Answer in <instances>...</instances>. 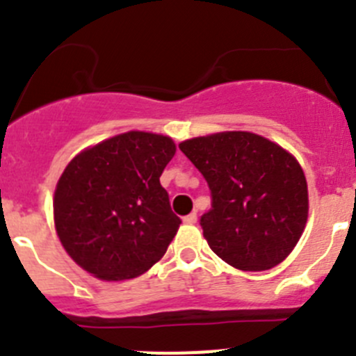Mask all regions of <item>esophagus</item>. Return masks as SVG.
<instances>
[{
	"label": "esophagus",
	"instance_id": "34e87169",
	"mask_svg": "<svg viewBox=\"0 0 356 356\" xmlns=\"http://www.w3.org/2000/svg\"><path fill=\"white\" fill-rule=\"evenodd\" d=\"M184 222H185V223H195V222H197V213L192 211L191 215L184 216Z\"/></svg>",
	"mask_w": 356,
	"mask_h": 356
}]
</instances>
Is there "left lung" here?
<instances>
[{
    "instance_id": "obj_1",
    "label": "left lung",
    "mask_w": 356,
    "mask_h": 356,
    "mask_svg": "<svg viewBox=\"0 0 356 356\" xmlns=\"http://www.w3.org/2000/svg\"><path fill=\"white\" fill-rule=\"evenodd\" d=\"M180 150L211 191V209L201 216L209 248L241 270L283 262L302 236L309 208L296 157L245 131L192 138Z\"/></svg>"
}]
</instances>
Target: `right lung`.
Wrapping results in <instances>:
<instances>
[{"label":"right lung","instance_id":"1","mask_svg":"<svg viewBox=\"0 0 356 356\" xmlns=\"http://www.w3.org/2000/svg\"><path fill=\"white\" fill-rule=\"evenodd\" d=\"M171 138L129 131L80 152L57 181L54 222L67 255L104 282L131 280L162 259L181 220L159 178Z\"/></svg>","mask_w":356,"mask_h":356}]
</instances>
